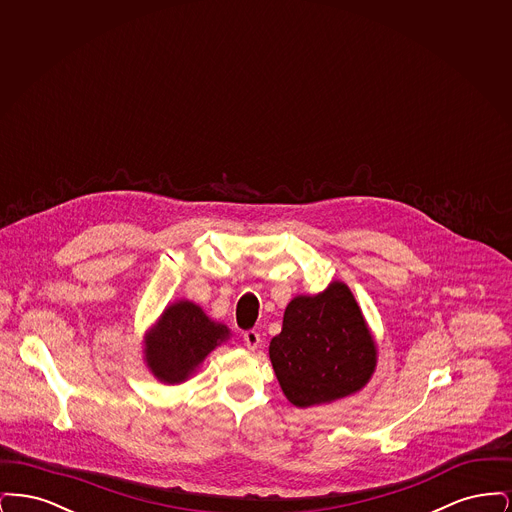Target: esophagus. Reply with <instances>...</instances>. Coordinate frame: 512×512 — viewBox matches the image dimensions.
Instances as JSON below:
<instances>
[{
	"label": "esophagus",
	"mask_w": 512,
	"mask_h": 512,
	"mask_svg": "<svg viewBox=\"0 0 512 512\" xmlns=\"http://www.w3.org/2000/svg\"><path fill=\"white\" fill-rule=\"evenodd\" d=\"M244 341L245 345H247V349L255 351V349L261 345V334L255 332V330H247L244 334Z\"/></svg>",
	"instance_id": "esophagus-1"
}]
</instances>
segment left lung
Wrapping results in <instances>:
<instances>
[{"instance_id": "left-lung-1", "label": "left lung", "mask_w": 512, "mask_h": 512, "mask_svg": "<svg viewBox=\"0 0 512 512\" xmlns=\"http://www.w3.org/2000/svg\"><path fill=\"white\" fill-rule=\"evenodd\" d=\"M268 355L284 395L299 409L363 390L378 363L365 315L341 280L324 292L293 297Z\"/></svg>"}]
</instances>
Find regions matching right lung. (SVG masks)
Wrapping results in <instances>:
<instances>
[{"mask_svg":"<svg viewBox=\"0 0 512 512\" xmlns=\"http://www.w3.org/2000/svg\"><path fill=\"white\" fill-rule=\"evenodd\" d=\"M228 340L226 324L207 317L194 301L178 299L147 330L144 363L161 384L176 386L190 380L207 355Z\"/></svg>","mask_w":512,"mask_h":512,"instance_id":"1","label":"right lung"}]
</instances>
